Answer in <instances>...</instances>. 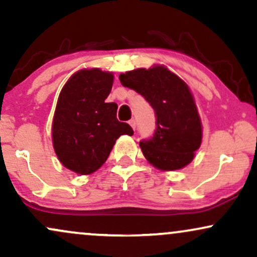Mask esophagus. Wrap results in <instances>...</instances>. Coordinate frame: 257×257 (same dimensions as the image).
Returning <instances> with one entry per match:
<instances>
[{"instance_id":"esophagus-1","label":"esophagus","mask_w":257,"mask_h":257,"mask_svg":"<svg viewBox=\"0 0 257 257\" xmlns=\"http://www.w3.org/2000/svg\"><path fill=\"white\" fill-rule=\"evenodd\" d=\"M129 125H131L132 128L135 131V128H137V122H135V119H131V120H129Z\"/></svg>"}]
</instances>
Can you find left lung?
I'll return each instance as SVG.
<instances>
[{"label":"left lung","mask_w":257,"mask_h":257,"mask_svg":"<svg viewBox=\"0 0 257 257\" xmlns=\"http://www.w3.org/2000/svg\"><path fill=\"white\" fill-rule=\"evenodd\" d=\"M119 81L141 94L155 110L153 137L140 141L147 161L161 170L191 163L202 143V123L188 85L166 66L120 73Z\"/></svg>","instance_id":"1"}]
</instances>
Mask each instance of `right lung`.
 I'll list each match as a JSON object with an SVG mask.
<instances>
[{
    "instance_id": "1",
    "label": "right lung",
    "mask_w": 257,
    "mask_h": 257,
    "mask_svg": "<svg viewBox=\"0 0 257 257\" xmlns=\"http://www.w3.org/2000/svg\"><path fill=\"white\" fill-rule=\"evenodd\" d=\"M113 75L99 69L81 70L70 77L59 95L52 139L59 161L87 175L105 163L120 135H133L128 123L117 119V104L105 102Z\"/></svg>"
}]
</instances>
